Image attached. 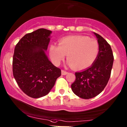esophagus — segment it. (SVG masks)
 I'll return each instance as SVG.
<instances>
[{
  "label": "esophagus",
  "mask_w": 127,
  "mask_h": 127,
  "mask_svg": "<svg viewBox=\"0 0 127 127\" xmlns=\"http://www.w3.org/2000/svg\"><path fill=\"white\" fill-rule=\"evenodd\" d=\"M67 73V71L64 70H61V74H62L63 75H66Z\"/></svg>",
  "instance_id": "esophagus-1"
}]
</instances>
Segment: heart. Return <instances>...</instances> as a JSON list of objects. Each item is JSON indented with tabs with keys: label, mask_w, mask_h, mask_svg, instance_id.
Segmentation results:
<instances>
[{
	"label": "heart",
	"mask_w": 127,
	"mask_h": 127,
	"mask_svg": "<svg viewBox=\"0 0 127 127\" xmlns=\"http://www.w3.org/2000/svg\"><path fill=\"white\" fill-rule=\"evenodd\" d=\"M99 52V45L95 39L85 35L67 36L60 39L58 45L53 44L49 47V55L55 64L67 59L70 65L79 70L91 66Z\"/></svg>",
	"instance_id": "1"
}]
</instances>
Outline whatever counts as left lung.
Instances as JSON below:
<instances>
[{
    "instance_id": "8db88e82",
    "label": "left lung",
    "mask_w": 127,
    "mask_h": 127,
    "mask_svg": "<svg viewBox=\"0 0 127 127\" xmlns=\"http://www.w3.org/2000/svg\"><path fill=\"white\" fill-rule=\"evenodd\" d=\"M99 45V52L91 67L75 73V81L71 85L72 91L83 99L92 98L102 92L111 75L114 57L111 46L100 35L94 32Z\"/></svg>"
}]
</instances>
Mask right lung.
<instances>
[{
    "mask_svg": "<svg viewBox=\"0 0 127 127\" xmlns=\"http://www.w3.org/2000/svg\"><path fill=\"white\" fill-rule=\"evenodd\" d=\"M51 31L40 28L25 35L14 48L12 73L21 90L30 97L38 98L48 94L61 71L48 58Z\"/></svg>",
    "mask_w": 127,
    "mask_h": 127,
    "instance_id": "1",
    "label": "right lung"
}]
</instances>
